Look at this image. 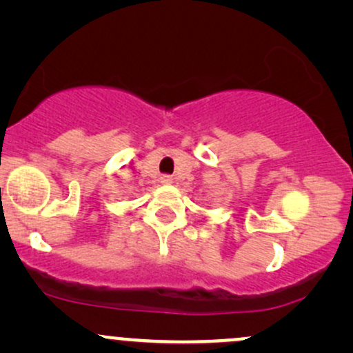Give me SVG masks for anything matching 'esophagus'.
Listing matches in <instances>:
<instances>
[{"mask_svg": "<svg viewBox=\"0 0 353 353\" xmlns=\"http://www.w3.org/2000/svg\"><path fill=\"white\" fill-rule=\"evenodd\" d=\"M172 177L171 176H163L161 177V182H163V184H165V185H169V184H172Z\"/></svg>", "mask_w": 353, "mask_h": 353, "instance_id": "esophagus-1", "label": "esophagus"}]
</instances>
